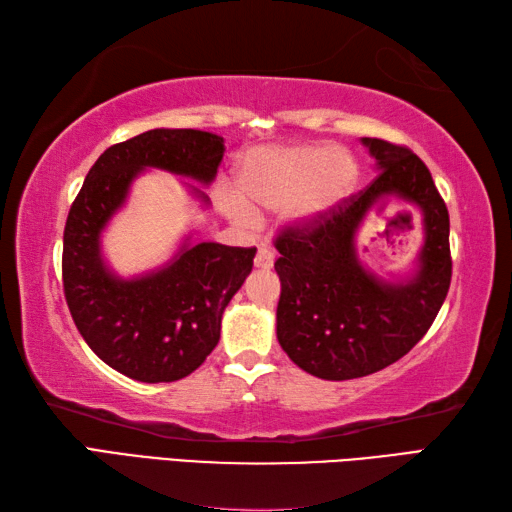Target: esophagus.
Wrapping results in <instances>:
<instances>
[{"mask_svg":"<svg viewBox=\"0 0 512 512\" xmlns=\"http://www.w3.org/2000/svg\"><path fill=\"white\" fill-rule=\"evenodd\" d=\"M273 264H275V253H273V250L266 248V246H259L257 255H255V266L259 270H270V268H273Z\"/></svg>","mask_w":512,"mask_h":512,"instance_id":"esophagus-1","label":"esophagus"}]
</instances>
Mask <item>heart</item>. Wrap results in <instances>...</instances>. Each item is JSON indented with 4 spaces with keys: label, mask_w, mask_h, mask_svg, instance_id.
Returning <instances> with one entry per match:
<instances>
[{
    "label": "heart",
    "mask_w": 512,
    "mask_h": 512,
    "mask_svg": "<svg viewBox=\"0 0 512 512\" xmlns=\"http://www.w3.org/2000/svg\"><path fill=\"white\" fill-rule=\"evenodd\" d=\"M237 191L220 202L237 224H253V211H281L295 231L321 226L350 198L358 162L347 149L325 143H297L248 151L237 167Z\"/></svg>",
    "instance_id": "heart-1"
}]
</instances>
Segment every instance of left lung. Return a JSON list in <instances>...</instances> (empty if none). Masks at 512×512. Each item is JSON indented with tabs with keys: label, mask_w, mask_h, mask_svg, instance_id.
Wrapping results in <instances>:
<instances>
[{
	"label": "left lung",
	"mask_w": 512,
	"mask_h": 512,
	"mask_svg": "<svg viewBox=\"0 0 512 512\" xmlns=\"http://www.w3.org/2000/svg\"><path fill=\"white\" fill-rule=\"evenodd\" d=\"M376 180L312 231L277 237V339L292 363L323 380H350L396 363L416 345L451 284L449 211L409 149L361 138ZM398 199L423 217V246L400 280L362 264L355 239L376 203Z\"/></svg>",
	"instance_id": "8db88e82"
}]
</instances>
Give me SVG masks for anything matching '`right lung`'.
I'll return each mask as SVG.
<instances>
[{
  "label": "right lung",
  "mask_w": 512,
  "mask_h": 512,
  "mask_svg": "<svg viewBox=\"0 0 512 512\" xmlns=\"http://www.w3.org/2000/svg\"><path fill=\"white\" fill-rule=\"evenodd\" d=\"M224 151V138L211 132L149 129L103 151L68 213L65 301L92 352L127 378L173 383L195 372L220 341L222 314L253 270L257 248L193 242L191 228L165 264L125 277L107 262L103 235L151 169L182 178L209 209L197 184L215 180Z\"/></svg>",
  "instance_id": "1"
}]
</instances>
